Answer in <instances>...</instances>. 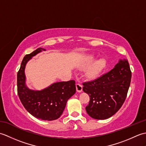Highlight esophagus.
Instances as JSON below:
<instances>
[{
	"mask_svg": "<svg viewBox=\"0 0 146 146\" xmlns=\"http://www.w3.org/2000/svg\"><path fill=\"white\" fill-rule=\"evenodd\" d=\"M76 88L77 92L80 93V92H82L83 86L81 84H80V83H76Z\"/></svg>",
	"mask_w": 146,
	"mask_h": 146,
	"instance_id": "34e87169",
	"label": "esophagus"
}]
</instances>
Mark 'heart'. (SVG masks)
<instances>
[{
	"label": "heart",
	"instance_id": "1",
	"mask_svg": "<svg viewBox=\"0 0 146 146\" xmlns=\"http://www.w3.org/2000/svg\"><path fill=\"white\" fill-rule=\"evenodd\" d=\"M107 61L104 58L97 60V57L91 56L83 64L84 69L88 68L86 76L89 79H95L100 76L107 67Z\"/></svg>",
	"mask_w": 146,
	"mask_h": 146
}]
</instances>
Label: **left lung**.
<instances>
[{
  "mask_svg": "<svg viewBox=\"0 0 146 146\" xmlns=\"http://www.w3.org/2000/svg\"><path fill=\"white\" fill-rule=\"evenodd\" d=\"M131 76L128 61L123 59L109 72L94 81L83 83V90L90 99L85 108L89 115L97 120L113 115L125 102Z\"/></svg>",
  "mask_w": 146,
  "mask_h": 146,
  "instance_id": "8db88e82",
  "label": "left lung"
}]
</instances>
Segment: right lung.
Returning a JSON list of instances; mask_svg holds the SVG:
<instances>
[{
  "label": "right lung",
  "mask_w": 146,
  "mask_h": 146,
  "mask_svg": "<svg viewBox=\"0 0 146 146\" xmlns=\"http://www.w3.org/2000/svg\"><path fill=\"white\" fill-rule=\"evenodd\" d=\"M46 49H37L24 57L17 73V94L27 111L43 120L58 119L63 112L68 99L75 94V80L54 83L41 90L30 89L26 85L25 68L33 56Z\"/></svg>",
  "instance_id": "obj_1"
}]
</instances>
